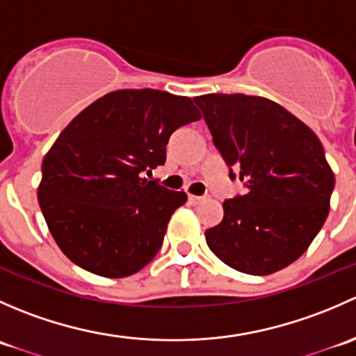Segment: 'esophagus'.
Returning <instances> with one entry per match:
<instances>
[{"mask_svg": "<svg viewBox=\"0 0 356 356\" xmlns=\"http://www.w3.org/2000/svg\"><path fill=\"white\" fill-rule=\"evenodd\" d=\"M204 198L203 196H195V195H189V203H193V204H198V203H201V201H203Z\"/></svg>", "mask_w": 356, "mask_h": 356, "instance_id": "34e87169", "label": "esophagus"}]
</instances>
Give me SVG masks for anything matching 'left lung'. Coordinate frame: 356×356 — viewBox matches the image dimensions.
I'll return each mask as SVG.
<instances>
[{"label":"left lung","mask_w":356,"mask_h":356,"mask_svg":"<svg viewBox=\"0 0 356 356\" xmlns=\"http://www.w3.org/2000/svg\"><path fill=\"white\" fill-rule=\"evenodd\" d=\"M243 195L222 203L224 218L204 232L229 267L267 275L307 251L329 215L334 174L315 132L277 103L260 96L195 98Z\"/></svg>","instance_id":"left-lung-1"}]
</instances>
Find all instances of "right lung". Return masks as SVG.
Wrapping results in <instances>:
<instances>
[{"label":"right lung","instance_id":"right-lung-1","mask_svg":"<svg viewBox=\"0 0 356 356\" xmlns=\"http://www.w3.org/2000/svg\"><path fill=\"white\" fill-rule=\"evenodd\" d=\"M200 118L191 98L122 89L63 129L42 160L38 200L68 260L118 279L155 258L172 213L188 196L143 174L165 163L172 132Z\"/></svg>","mask_w":356,"mask_h":356}]
</instances>
